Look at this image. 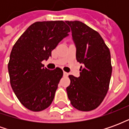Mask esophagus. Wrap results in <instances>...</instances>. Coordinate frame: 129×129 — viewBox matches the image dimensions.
Here are the masks:
<instances>
[{
  "instance_id": "obj_1",
  "label": "esophagus",
  "mask_w": 129,
  "mask_h": 129,
  "mask_svg": "<svg viewBox=\"0 0 129 129\" xmlns=\"http://www.w3.org/2000/svg\"><path fill=\"white\" fill-rule=\"evenodd\" d=\"M63 76L64 77H68V73H66V72H63Z\"/></svg>"
}]
</instances>
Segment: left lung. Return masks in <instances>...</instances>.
Instances as JSON below:
<instances>
[{"label":"left lung","instance_id":"1","mask_svg":"<svg viewBox=\"0 0 129 129\" xmlns=\"http://www.w3.org/2000/svg\"><path fill=\"white\" fill-rule=\"evenodd\" d=\"M66 23L71 28L77 61L84 64L79 77L69 75L68 97L77 110L92 111L108 92L112 73L110 50L100 34L86 24L78 21Z\"/></svg>","mask_w":129,"mask_h":129}]
</instances>
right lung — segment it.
I'll return each mask as SVG.
<instances>
[{"mask_svg":"<svg viewBox=\"0 0 129 129\" xmlns=\"http://www.w3.org/2000/svg\"><path fill=\"white\" fill-rule=\"evenodd\" d=\"M70 32L63 21L36 22L13 46L8 63L10 84L20 102L30 111H43L52 102L63 70H48L41 62Z\"/></svg>","mask_w":129,"mask_h":129,"instance_id":"1","label":"right lung"}]
</instances>
